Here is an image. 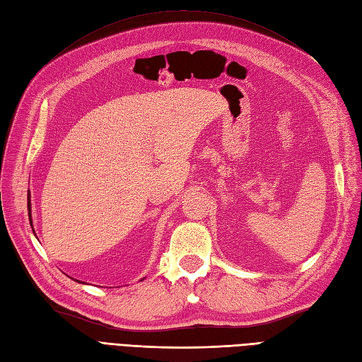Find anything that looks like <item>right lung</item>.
<instances>
[{
	"instance_id": "obj_1",
	"label": "right lung",
	"mask_w": 362,
	"mask_h": 362,
	"mask_svg": "<svg viewBox=\"0 0 362 362\" xmlns=\"http://www.w3.org/2000/svg\"><path fill=\"white\" fill-rule=\"evenodd\" d=\"M27 206H28V211H30L28 217H30V223H31V204H30V193H28V202H27Z\"/></svg>"
}]
</instances>
